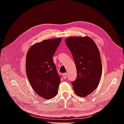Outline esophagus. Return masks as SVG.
Here are the masks:
<instances>
[{
  "instance_id": "obj_1",
  "label": "esophagus",
  "mask_w": 124,
  "mask_h": 124,
  "mask_svg": "<svg viewBox=\"0 0 124 124\" xmlns=\"http://www.w3.org/2000/svg\"><path fill=\"white\" fill-rule=\"evenodd\" d=\"M63 77L64 79H66L67 77V73H63Z\"/></svg>"
}]
</instances>
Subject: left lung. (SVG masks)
<instances>
[{
    "mask_svg": "<svg viewBox=\"0 0 124 124\" xmlns=\"http://www.w3.org/2000/svg\"><path fill=\"white\" fill-rule=\"evenodd\" d=\"M65 44L74 59L77 77L72 83L75 93L86 97L98 86L101 79L102 65L100 51L91 38L70 37L65 39Z\"/></svg>",
    "mask_w": 124,
    "mask_h": 124,
    "instance_id": "8db88e82",
    "label": "left lung"
}]
</instances>
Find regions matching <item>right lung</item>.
Listing matches in <instances>:
<instances>
[{
    "mask_svg": "<svg viewBox=\"0 0 124 124\" xmlns=\"http://www.w3.org/2000/svg\"><path fill=\"white\" fill-rule=\"evenodd\" d=\"M62 38L45 39L29 49L26 56V74L36 93L45 99L57 94L61 79L53 61V56Z\"/></svg>",
    "mask_w": 124,
    "mask_h": 124,
    "instance_id": "obj_1",
    "label": "right lung"
}]
</instances>
